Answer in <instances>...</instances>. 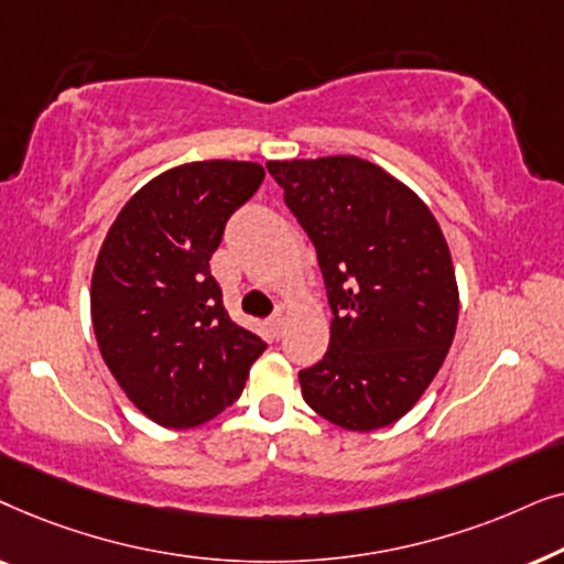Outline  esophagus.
Returning <instances> with one entry per match:
<instances>
[{"instance_id": "obj_1", "label": "esophagus", "mask_w": 564, "mask_h": 564, "mask_svg": "<svg viewBox=\"0 0 564 564\" xmlns=\"http://www.w3.org/2000/svg\"><path fill=\"white\" fill-rule=\"evenodd\" d=\"M267 326H269V330H272V334L280 338L282 336V330H284V315L282 313H274L272 318L267 321Z\"/></svg>"}]
</instances>
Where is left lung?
<instances>
[{"instance_id":"8db88e82","label":"left lung","mask_w":564,"mask_h":564,"mask_svg":"<svg viewBox=\"0 0 564 564\" xmlns=\"http://www.w3.org/2000/svg\"><path fill=\"white\" fill-rule=\"evenodd\" d=\"M318 253L334 321L305 403L349 431L395 423L449 351L459 315L449 246L419 195L357 156L269 161Z\"/></svg>"}]
</instances>
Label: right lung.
Wrapping results in <instances>:
<instances>
[{"instance_id":"right-lung-1","label":"right lung","mask_w":564,"mask_h":564,"mask_svg":"<svg viewBox=\"0 0 564 564\" xmlns=\"http://www.w3.org/2000/svg\"><path fill=\"white\" fill-rule=\"evenodd\" d=\"M264 169L195 161L159 174L115 218L95 274L91 323L105 365L166 429L210 421L243 392L267 344L230 321L210 257Z\"/></svg>"}]
</instances>
